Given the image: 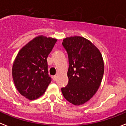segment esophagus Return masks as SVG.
Wrapping results in <instances>:
<instances>
[{"label":"esophagus","mask_w":126,"mask_h":126,"mask_svg":"<svg viewBox=\"0 0 126 126\" xmlns=\"http://www.w3.org/2000/svg\"><path fill=\"white\" fill-rule=\"evenodd\" d=\"M52 79H53V80H54V81H56V79H57V76H56V75L53 76Z\"/></svg>","instance_id":"obj_1"}]
</instances>
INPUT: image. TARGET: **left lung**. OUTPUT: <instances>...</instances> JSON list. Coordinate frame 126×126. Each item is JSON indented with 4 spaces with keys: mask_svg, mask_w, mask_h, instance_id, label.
I'll return each mask as SVG.
<instances>
[{
    "mask_svg": "<svg viewBox=\"0 0 126 126\" xmlns=\"http://www.w3.org/2000/svg\"><path fill=\"white\" fill-rule=\"evenodd\" d=\"M68 54V83L61 88L63 96L75 106L85 104L98 91L104 72L102 54L84 37H66L62 43Z\"/></svg>",
    "mask_w": 126,
    "mask_h": 126,
    "instance_id": "1",
    "label": "left lung"
}]
</instances>
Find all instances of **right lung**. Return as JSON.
<instances>
[{
    "mask_svg": "<svg viewBox=\"0 0 126 126\" xmlns=\"http://www.w3.org/2000/svg\"><path fill=\"white\" fill-rule=\"evenodd\" d=\"M56 41V39L40 35L17 54L12 67L13 79L18 91L26 98H38L51 82L47 59Z\"/></svg>",
    "mask_w": 126,
    "mask_h": 126,
    "instance_id": "obj_1",
    "label": "right lung"
}]
</instances>
